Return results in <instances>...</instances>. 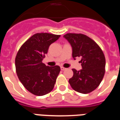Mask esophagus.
<instances>
[{"instance_id": "1", "label": "esophagus", "mask_w": 120, "mask_h": 120, "mask_svg": "<svg viewBox=\"0 0 120 120\" xmlns=\"http://www.w3.org/2000/svg\"><path fill=\"white\" fill-rule=\"evenodd\" d=\"M60 69H61V70L62 71H65L67 69V68H64V67H61L60 68Z\"/></svg>"}]
</instances>
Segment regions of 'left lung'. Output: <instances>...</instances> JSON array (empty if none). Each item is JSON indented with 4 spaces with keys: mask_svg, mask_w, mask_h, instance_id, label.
Listing matches in <instances>:
<instances>
[{
    "mask_svg": "<svg viewBox=\"0 0 120 120\" xmlns=\"http://www.w3.org/2000/svg\"><path fill=\"white\" fill-rule=\"evenodd\" d=\"M64 37L70 43L73 57L82 58V69H73V77L69 80L71 87L78 93L87 94L100 84L105 74V58L100 46L93 40L81 33H67Z\"/></svg>",
    "mask_w": 120,
    "mask_h": 120,
    "instance_id": "1",
    "label": "left lung"
}]
</instances>
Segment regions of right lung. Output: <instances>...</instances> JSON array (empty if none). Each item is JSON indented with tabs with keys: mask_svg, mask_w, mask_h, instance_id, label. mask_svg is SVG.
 <instances>
[{
	"mask_svg": "<svg viewBox=\"0 0 120 120\" xmlns=\"http://www.w3.org/2000/svg\"><path fill=\"white\" fill-rule=\"evenodd\" d=\"M60 37L47 33H36L22 44L17 52V76L25 88L34 95L47 94L54 88L60 68L58 65L46 66L42 60L50 45Z\"/></svg>",
	"mask_w": 120,
	"mask_h": 120,
	"instance_id": "1",
	"label": "right lung"
}]
</instances>
